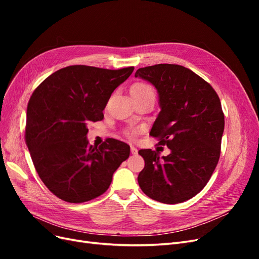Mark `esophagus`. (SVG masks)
I'll return each mask as SVG.
<instances>
[{
	"mask_svg": "<svg viewBox=\"0 0 259 259\" xmlns=\"http://www.w3.org/2000/svg\"><path fill=\"white\" fill-rule=\"evenodd\" d=\"M131 152H132V154H137V153H138L137 148H135L134 146H132V147H131Z\"/></svg>",
	"mask_w": 259,
	"mask_h": 259,
	"instance_id": "obj_1",
	"label": "esophagus"
}]
</instances>
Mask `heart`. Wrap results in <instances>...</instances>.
I'll return each mask as SVG.
<instances>
[{
	"label": "heart",
	"mask_w": 259,
	"mask_h": 259,
	"mask_svg": "<svg viewBox=\"0 0 259 259\" xmlns=\"http://www.w3.org/2000/svg\"><path fill=\"white\" fill-rule=\"evenodd\" d=\"M147 91H152L150 86L145 84V83H136V84L132 86L131 94H133V93H142V92H147ZM126 135L130 138H134L136 136V131H127Z\"/></svg>",
	"instance_id": "heart-1"
}]
</instances>
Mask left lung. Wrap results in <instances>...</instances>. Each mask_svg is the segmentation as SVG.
I'll list each match as a JSON object with an SVG mask.
<instances>
[{
    "label": "left lung",
    "instance_id": "obj_1",
    "mask_svg": "<svg viewBox=\"0 0 259 259\" xmlns=\"http://www.w3.org/2000/svg\"><path fill=\"white\" fill-rule=\"evenodd\" d=\"M135 76L159 93L161 111L150 135L170 150L162 158L151 149L138 151L145 160L139 187L161 203L185 202L206 186L217 166L225 127L221 100L210 84L179 65L139 68Z\"/></svg>",
    "mask_w": 259,
    "mask_h": 259
}]
</instances>
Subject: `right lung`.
I'll list each match as a JSON object with an SVG mask.
<instances>
[{
    "label": "right lung",
    "instance_id": "1",
    "mask_svg": "<svg viewBox=\"0 0 259 259\" xmlns=\"http://www.w3.org/2000/svg\"><path fill=\"white\" fill-rule=\"evenodd\" d=\"M133 71L69 66L46 77L30 97L26 144L38 176L57 198L83 203L99 197L130 156L127 144L109 138L97 148L86 135Z\"/></svg>",
    "mask_w": 259,
    "mask_h": 259
}]
</instances>
